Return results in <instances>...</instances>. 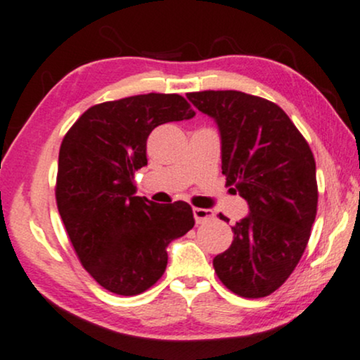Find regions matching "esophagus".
Wrapping results in <instances>:
<instances>
[{
    "instance_id": "esophagus-1",
    "label": "esophagus",
    "mask_w": 360,
    "mask_h": 360,
    "mask_svg": "<svg viewBox=\"0 0 360 360\" xmlns=\"http://www.w3.org/2000/svg\"><path fill=\"white\" fill-rule=\"evenodd\" d=\"M193 214H194V219H196V223H205L214 218L213 211L205 210V207H194Z\"/></svg>"
}]
</instances>
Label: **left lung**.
Returning <instances> with one entry per match:
<instances>
[{"mask_svg":"<svg viewBox=\"0 0 360 360\" xmlns=\"http://www.w3.org/2000/svg\"><path fill=\"white\" fill-rule=\"evenodd\" d=\"M186 97L218 125L226 184L250 207L231 228V246L214 257L216 275L240 297L270 295L309 243L319 201L314 154L288 115L266 98L236 90Z\"/></svg>","mask_w":360,"mask_h":360,"instance_id":"1","label":"left lung"}]
</instances>
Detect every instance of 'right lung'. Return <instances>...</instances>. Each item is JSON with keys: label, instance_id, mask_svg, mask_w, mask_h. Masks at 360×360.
<instances>
[{"label": "right lung", "instance_id": "1", "mask_svg": "<svg viewBox=\"0 0 360 360\" xmlns=\"http://www.w3.org/2000/svg\"><path fill=\"white\" fill-rule=\"evenodd\" d=\"M177 94H147L90 107L63 137L56 206L82 265L101 287L139 295L161 278L167 245L194 226L188 202L136 196L134 172L147 166L158 125L193 119Z\"/></svg>", "mask_w": 360, "mask_h": 360}]
</instances>
